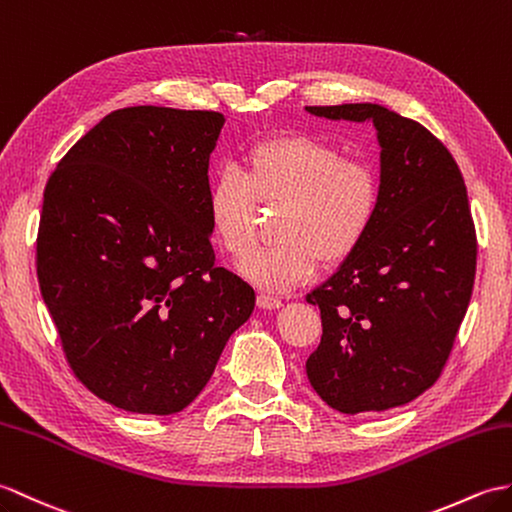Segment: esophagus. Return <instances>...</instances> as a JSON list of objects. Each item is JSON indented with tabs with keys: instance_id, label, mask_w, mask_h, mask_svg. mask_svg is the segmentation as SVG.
I'll return each mask as SVG.
<instances>
[{
	"instance_id": "1",
	"label": "esophagus",
	"mask_w": 512,
	"mask_h": 512,
	"mask_svg": "<svg viewBox=\"0 0 512 512\" xmlns=\"http://www.w3.org/2000/svg\"><path fill=\"white\" fill-rule=\"evenodd\" d=\"M257 305L261 307V310H277V307H281L283 303H281L279 296H272V294H264V292H261V294L257 296Z\"/></svg>"
}]
</instances>
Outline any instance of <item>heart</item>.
Segmentation results:
<instances>
[{"instance_id":"b5f03b06","label":"heart","mask_w":512,"mask_h":512,"mask_svg":"<svg viewBox=\"0 0 512 512\" xmlns=\"http://www.w3.org/2000/svg\"><path fill=\"white\" fill-rule=\"evenodd\" d=\"M281 204V243L240 264L259 288L292 290L310 279L320 259L340 264L371 233L382 205V178L373 163L347 159L323 139L283 135L248 146L242 168L224 165L207 192L213 240L233 259L254 245L256 205Z\"/></svg>"}]
</instances>
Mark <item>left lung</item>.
Listing matches in <instances>:
<instances>
[{
  "instance_id": "8db88e82",
  "label": "left lung",
  "mask_w": 512,
  "mask_h": 512,
  "mask_svg": "<svg viewBox=\"0 0 512 512\" xmlns=\"http://www.w3.org/2000/svg\"><path fill=\"white\" fill-rule=\"evenodd\" d=\"M327 120L373 122L382 205L364 244L323 285V338L307 358L312 388L344 414L417 399L441 377L473 292L478 240L451 152L386 106H305Z\"/></svg>"
}]
</instances>
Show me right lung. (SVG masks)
Wrapping results in <instances>:
<instances>
[{"label": "right lung", "instance_id": "1", "mask_svg": "<svg viewBox=\"0 0 512 512\" xmlns=\"http://www.w3.org/2000/svg\"><path fill=\"white\" fill-rule=\"evenodd\" d=\"M224 115L113 111L56 165L43 194L37 275L71 371L95 397L174 414L213 375L255 290L216 266L209 157Z\"/></svg>", "mask_w": 512, "mask_h": 512}]
</instances>
